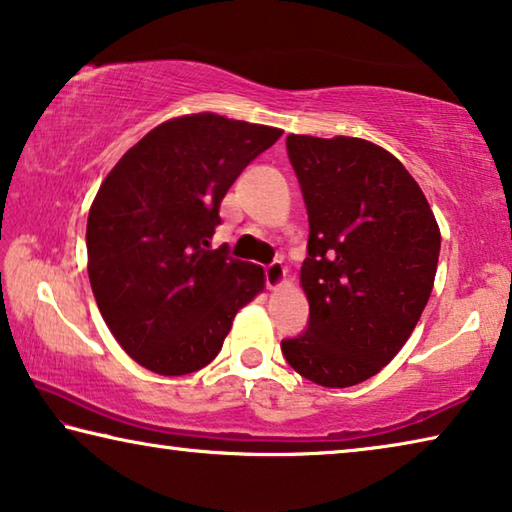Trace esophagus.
Returning a JSON list of instances; mask_svg holds the SVG:
<instances>
[{
  "mask_svg": "<svg viewBox=\"0 0 512 512\" xmlns=\"http://www.w3.org/2000/svg\"><path fill=\"white\" fill-rule=\"evenodd\" d=\"M283 281H286V267H283V261H272L270 265H265V283H267V288L276 290Z\"/></svg>",
  "mask_w": 512,
  "mask_h": 512,
  "instance_id": "34e87169",
  "label": "esophagus"
}]
</instances>
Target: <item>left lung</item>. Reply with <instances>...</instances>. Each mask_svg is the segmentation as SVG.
Returning <instances> with one entry per match:
<instances>
[{"label": "left lung", "instance_id": "left-lung-1", "mask_svg": "<svg viewBox=\"0 0 512 512\" xmlns=\"http://www.w3.org/2000/svg\"><path fill=\"white\" fill-rule=\"evenodd\" d=\"M308 213V326L281 342L324 388L367 381L406 345L431 297L440 229L417 181L360 138H286Z\"/></svg>", "mask_w": 512, "mask_h": 512}]
</instances>
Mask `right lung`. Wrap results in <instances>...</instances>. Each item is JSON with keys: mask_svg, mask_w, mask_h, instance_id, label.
<instances>
[{"mask_svg": "<svg viewBox=\"0 0 512 512\" xmlns=\"http://www.w3.org/2000/svg\"><path fill=\"white\" fill-rule=\"evenodd\" d=\"M281 129L215 113L167 120L108 172L88 213V276L120 347L163 376L220 354L263 270L211 249L226 190Z\"/></svg>", "mask_w": 512, "mask_h": 512, "instance_id": "right-lung-1", "label": "right lung"}]
</instances>
